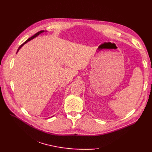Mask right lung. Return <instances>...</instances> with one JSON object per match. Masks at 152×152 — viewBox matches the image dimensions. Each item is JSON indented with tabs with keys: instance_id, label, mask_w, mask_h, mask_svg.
Masks as SVG:
<instances>
[{
	"instance_id": "obj_1",
	"label": "right lung",
	"mask_w": 152,
	"mask_h": 152,
	"mask_svg": "<svg viewBox=\"0 0 152 152\" xmlns=\"http://www.w3.org/2000/svg\"><path fill=\"white\" fill-rule=\"evenodd\" d=\"M43 32H44V31H39V32H38V33H36V34H34L33 35V37H31V38H28V39H27L26 41H25V42L24 43H23L21 45V46H19V48H18V51H17V53L18 52V51L19 50V49H20V48L23 46V45L25 44H26L27 42H28V41H30L31 40H32V39H33V38H34L35 37H37V36H38V35H39L40 34H41L42 33H43Z\"/></svg>"
}]
</instances>
